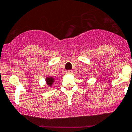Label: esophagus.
I'll return each mask as SVG.
<instances>
[{
    "label": "esophagus",
    "instance_id": "obj_1",
    "mask_svg": "<svg viewBox=\"0 0 132 132\" xmlns=\"http://www.w3.org/2000/svg\"><path fill=\"white\" fill-rule=\"evenodd\" d=\"M66 73H67V75H72V74L73 73V71H71V70H69V71H66Z\"/></svg>",
    "mask_w": 132,
    "mask_h": 132
}]
</instances>
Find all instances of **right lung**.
Here are the masks:
<instances>
[{
    "label": "right lung",
    "instance_id": "obj_1",
    "mask_svg": "<svg viewBox=\"0 0 132 132\" xmlns=\"http://www.w3.org/2000/svg\"><path fill=\"white\" fill-rule=\"evenodd\" d=\"M45 81H46V84H47L49 87H51L52 86V84L54 82V78L52 76H46Z\"/></svg>",
    "mask_w": 132,
    "mask_h": 132
}]
</instances>
